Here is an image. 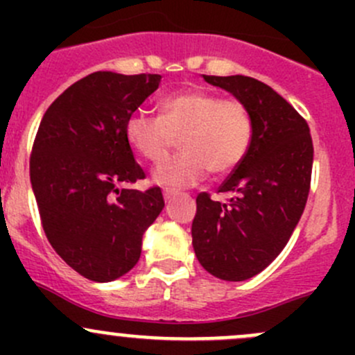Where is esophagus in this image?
<instances>
[{"mask_svg":"<svg viewBox=\"0 0 355 355\" xmlns=\"http://www.w3.org/2000/svg\"><path fill=\"white\" fill-rule=\"evenodd\" d=\"M173 194H175L173 189H164V191H163V196H164V199H166V200L173 198Z\"/></svg>","mask_w":355,"mask_h":355,"instance_id":"obj_1","label":"esophagus"}]
</instances>
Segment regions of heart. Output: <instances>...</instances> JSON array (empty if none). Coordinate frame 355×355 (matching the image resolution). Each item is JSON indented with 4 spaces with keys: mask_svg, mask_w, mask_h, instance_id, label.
<instances>
[{
    "mask_svg": "<svg viewBox=\"0 0 355 355\" xmlns=\"http://www.w3.org/2000/svg\"><path fill=\"white\" fill-rule=\"evenodd\" d=\"M159 116L135 111L125 123L130 148L149 163L170 155L180 137L184 153L164 161L153 171L161 185H194L207 171L214 177L232 173L244 161L252 142V114L239 99L206 89H185L164 96L157 105Z\"/></svg>",
    "mask_w": 355,
    "mask_h": 355,
    "instance_id": "heart-1",
    "label": "heart"
}]
</instances>
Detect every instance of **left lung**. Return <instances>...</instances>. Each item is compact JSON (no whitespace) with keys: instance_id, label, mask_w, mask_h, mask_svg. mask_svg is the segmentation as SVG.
Listing matches in <instances>:
<instances>
[{"instance_id":"obj_1","label":"left lung","mask_w":355,"mask_h":355,"mask_svg":"<svg viewBox=\"0 0 355 355\" xmlns=\"http://www.w3.org/2000/svg\"><path fill=\"white\" fill-rule=\"evenodd\" d=\"M204 80L232 92L252 114L254 134L241 164L218 187L228 202L196 198L192 244L206 271L227 282L261 273L287 245L306 207L313 173L307 121L264 82L244 75Z\"/></svg>"}]
</instances>
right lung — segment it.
I'll list each match as a JSON object with an SVG mask.
<instances>
[{
	"label": "right lung",
	"instance_id": "obj_1",
	"mask_svg": "<svg viewBox=\"0 0 355 355\" xmlns=\"http://www.w3.org/2000/svg\"><path fill=\"white\" fill-rule=\"evenodd\" d=\"M161 75L94 71L46 110L31 153V182L49 244L92 282L120 278L137 264L142 235L164 206L144 180L125 123Z\"/></svg>",
	"mask_w": 355,
	"mask_h": 355
}]
</instances>
